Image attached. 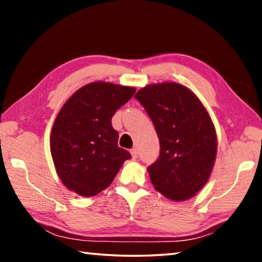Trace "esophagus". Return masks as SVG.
Wrapping results in <instances>:
<instances>
[{
    "instance_id": "1",
    "label": "esophagus",
    "mask_w": 262,
    "mask_h": 262,
    "mask_svg": "<svg viewBox=\"0 0 262 262\" xmlns=\"http://www.w3.org/2000/svg\"><path fill=\"white\" fill-rule=\"evenodd\" d=\"M130 154H132V157L133 158H137L139 157V150H137V148H133L130 150Z\"/></svg>"
}]
</instances>
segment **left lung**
<instances>
[{
  "label": "left lung",
  "mask_w": 262,
  "mask_h": 262,
  "mask_svg": "<svg viewBox=\"0 0 262 262\" xmlns=\"http://www.w3.org/2000/svg\"><path fill=\"white\" fill-rule=\"evenodd\" d=\"M135 98L151 119L161 144L148 167L154 187L173 201L193 198L209 179L217 151L215 127L205 106L178 83L151 84Z\"/></svg>",
  "instance_id": "8db88e82"
}]
</instances>
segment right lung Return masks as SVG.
I'll use <instances>...</instances> for the list:
<instances>
[{
	"instance_id": "1",
	"label": "right lung",
	"mask_w": 262,
	"mask_h": 262,
	"mask_svg": "<svg viewBox=\"0 0 262 262\" xmlns=\"http://www.w3.org/2000/svg\"><path fill=\"white\" fill-rule=\"evenodd\" d=\"M134 94V88L95 82L77 90L61 108L53 125L51 152L68 189L82 196L97 195L132 157L119 148L112 118Z\"/></svg>"
}]
</instances>
